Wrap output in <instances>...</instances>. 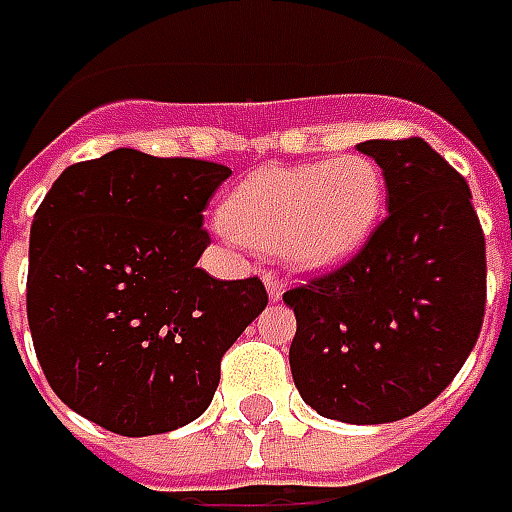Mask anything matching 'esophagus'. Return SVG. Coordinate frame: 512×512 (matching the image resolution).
<instances>
[{
	"instance_id": "34e87169",
	"label": "esophagus",
	"mask_w": 512,
	"mask_h": 512,
	"mask_svg": "<svg viewBox=\"0 0 512 512\" xmlns=\"http://www.w3.org/2000/svg\"><path fill=\"white\" fill-rule=\"evenodd\" d=\"M284 289H286V284L281 281V278H275L273 273L267 275V292H270V300H281Z\"/></svg>"
}]
</instances>
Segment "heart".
<instances>
[{
  "label": "heart",
  "instance_id": "heart-1",
  "mask_svg": "<svg viewBox=\"0 0 512 512\" xmlns=\"http://www.w3.org/2000/svg\"><path fill=\"white\" fill-rule=\"evenodd\" d=\"M386 176L366 154L273 165L237 184L220 206L226 234L256 248H281L297 270L347 262L378 228Z\"/></svg>",
  "mask_w": 512,
  "mask_h": 512
}]
</instances>
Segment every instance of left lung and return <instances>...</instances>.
I'll return each instance as SVG.
<instances>
[{
  "label": "left lung",
  "mask_w": 512,
  "mask_h": 512,
  "mask_svg": "<svg viewBox=\"0 0 512 512\" xmlns=\"http://www.w3.org/2000/svg\"><path fill=\"white\" fill-rule=\"evenodd\" d=\"M358 151L386 176L389 215L350 262L284 292L289 366L325 419L386 424L436 400L477 344L485 237L466 179L422 137Z\"/></svg>",
  "instance_id": "1"
}]
</instances>
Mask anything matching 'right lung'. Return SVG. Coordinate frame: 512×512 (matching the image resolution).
I'll list each match as a JSON object with an SVG mask.
<instances>
[{"label": "right lung", "mask_w": 512, "mask_h": 512, "mask_svg": "<svg viewBox=\"0 0 512 512\" xmlns=\"http://www.w3.org/2000/svg\"><path fill=\"white\" fill-rule=\"evenodd\" d=\"M226 165L115 148L60 173L30 231L27 320L60 400L118 436L209 408L220 358L267 306L259 278L198 267Z\"/></svg>", "instance_id": "right-lung-1"}]
</instances>
